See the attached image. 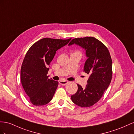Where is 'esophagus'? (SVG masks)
<instances>
[{
    "instance_id": "obj_1",
    "label": "esophagus",
    "mask_w": 134,
    "mask_h": 134,
    "mask_svg": "<svg viewBox=\"0 0 134 134\" xmlns=\"http://www.w3.org/2000/svg\"><path fill=\"white\" fill-rule=\"evenodd\" d=\"M59 83L61 85H66L68 83V81H67L66 80H60V81H59Z\"/></svg>"
}]
</instances>
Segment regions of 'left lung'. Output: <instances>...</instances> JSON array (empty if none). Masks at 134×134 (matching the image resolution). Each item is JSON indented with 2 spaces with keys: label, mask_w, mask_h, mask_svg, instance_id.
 <instances>
[{
  "label": "left lung",
  "mask_w": 134,
  "mask_h": 134,
  "mask_svg": "<svg viewBox=\"0 0 134 134\" xmlns=\"http://www.w3.org/2000/svg\"><path fill=\"white\" fill-rule=\"evenodd\" d=\"M74 43L86 50L88 59L83 71L90 76L85 88L77 84V91L71 96V100L81 107H90L100 100L110 83L113 74L111 58L107 47L94 37L75 38L68 45Z\"/></svg>",
  "instance_id": "left-lung-1"
}]
</instances>
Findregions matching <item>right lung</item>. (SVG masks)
<instances>
[{
    "label": "right lung",
    "mask_w": 134,
    "mask_h": 134,
    "mask_svg": "<svg viewBox=\"0 0 134 134\" xmlns=\"http://www.w3.org/2000/svg\"><path fill=\"white\" fill-rule=\"evenodd\" d=\"M71 40L44 38L32 44L27 51L21 65L20 79L33 105H44L52 100L58 82L48 79L49 66L56 51Z\"/></svg>",
    "instance_id": "1"
}]
</instances>
